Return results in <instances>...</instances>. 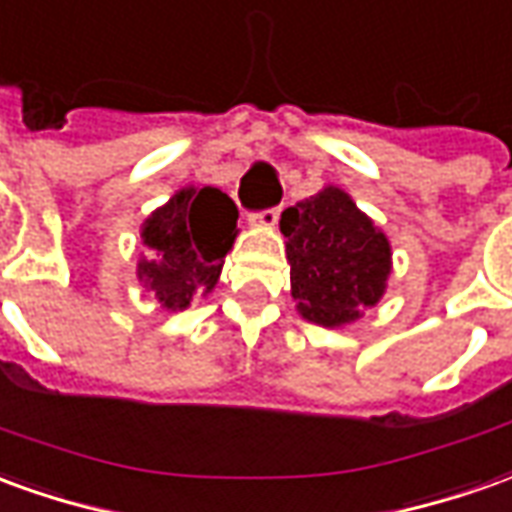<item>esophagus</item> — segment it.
Returning a JSON list of instances; mask_svg holds the SVG:
<instances>
[{
    "label": "esophagus",
    "instance_id": "obj_1",
    "mask_svg": "<svg viewBox=\"0 0 512 512\" xmlns=\"http://www.w3.org/2000/svg\"><path fill=\"white\" fill-rule=\"evenodd\" d=\"M249 219L255 221V224H263V227H274L280 221V207H266L260 213H252Z\"/></svg>",
    "mask_w": 512,
    "mask_h": 512
}]
</instances>
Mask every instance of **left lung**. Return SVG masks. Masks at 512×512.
I'll list each match as a JSON object with an SVG mask.
<instances>
[{"label":"left lung","mask_w":512,"mask_h":512,"mask_svg":"<svg viewBox=\"0 0 512 512\" xmlns=\"http://www.w3.org/2000/svg\"><path fill=\"white\" fill-rule=\"evenodd\" d=\"M280 230L288 238L291 293L302 316L338 327L380 302L391 246L343 191L324 188L282 210Z\"/></svg>","instance_id":"obj_1"}]
</instances>
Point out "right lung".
<instances>
[{"mask_svg":"<svg viewBox=\"0 0 512 512\" xmlns=\"http://www.w3.org/2000/svg\"><path fill=\"white\" fill-rule=\"evenodd\" d=\"M235 221L238 207L219 188L174 194L146 219L149 260L138 263V277L169 310H185L196 293L213 291L235 241Z\"/></svg>","mask_w":512,"mask_h":512,"instance_id":"right-lung-1","label":"right lung"}]
</instances>
